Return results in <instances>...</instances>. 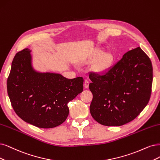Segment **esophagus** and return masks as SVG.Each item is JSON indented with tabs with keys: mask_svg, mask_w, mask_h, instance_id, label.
Wrapping results in <instances>:
<instances>
[{
	"mask_svg": "<svg viewBox=\"0 0 160 160\" xmlns=\"http://www.w3.org/2000/svg\"><path fill=\"white\" fill-rule=\"evenodd\" d=\"M88 86H89V81H88V80H86L85 82H84V88H88Z\"/></svg>",
	"mask_w": 160,
	"mask_h": 160,
	"instance_id": "esophagus-1",
	"label": "esophagus"
}]
</instances>
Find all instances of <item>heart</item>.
Instances as JSON below:
<instances>
[{"instance_id": "obj_1", "label": "heart", "mask_w": 160, "mask_h": 160, "mask_svg": "<svg viewBox=\"0 0 160 160\" xmlns=\"http://www.w3.org/2000/svg\"><path fill=\"white\" fill-rule=\"evenodd\" d=\"M103 55V52L99 51L97 52L96 55V57H100ZM113 61V57L111 54H108L100 58L98 64L97 66V70L99 71H103L109 68V67Z\"/></svg>"}]
</instances>
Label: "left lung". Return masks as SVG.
Wrapping results in <instances>:
<instances>
[{
	"instance_id": "obj_1",
	"label": "left lung",
	"mask_w": 160,
	"mask_h": 160,
	"mask_svg": "<svg viewBox=\"0 0 160 160\" xmlns=\"http://www.w3.org/2000/svg\"><path fill=\"white\" fill-rule=\"evenodd\" d=\"M93 94L90 113L105 126H121L134 120L148 103L153 80L150 58L137 47L103 74L90 72Z\"/></svg>"
}]
</instances>
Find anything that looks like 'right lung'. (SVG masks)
<instances>
[{"label": "right lung", "mask_w": 160, "mask_h": 160, "mask_svg": "<svg viewBox=\"0 0 160 160\" xmlns=\"http://www.w3.org/2000/svg\"><path fill=\"white\" fill-rule=\"evenodd\" d=\"M30 52L29 49L18 52L12 62L7 80L11 105L25 122L39 128H54L67 119V104L83 91L84 79L36 72Z\"/></svg>", "instance_id": "right-lung-1"}]
</instances>
